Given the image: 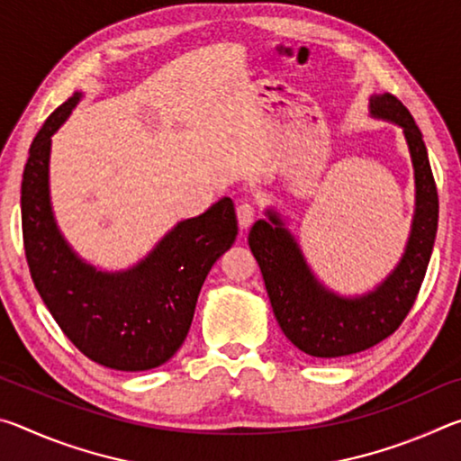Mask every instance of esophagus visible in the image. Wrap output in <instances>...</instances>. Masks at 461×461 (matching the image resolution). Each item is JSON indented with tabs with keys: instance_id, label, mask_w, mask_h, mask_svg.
Returning <instances> with one entry per match:
<instances>
[{
	"instance_id": "1",
	"label": "esophagus",
	"mask_w": 461,
	"mask_h": 461,
	"mask_svg": "<svg viewBox=\"0 0 461 461\" xmlns=\"http://www.w3.org/2000/svg\"><path fill=\"white\" fill-rule=\"evenodd\" d=\"M236 212H238V223H240V228H241V230H246L248 225L254 221V217H256V207L252 205V203L244 199V201H240V203H238V209H236Z\"/></svg>"
}]
</instances>
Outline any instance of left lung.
<instances>
[{"label":"left lung","mask_w":461,"mask_h":461,"mask_svg":"<svg viewBox=\"0 0 461 461\" xmlns=\"http://www.w3.org/2000/svg\"><path fill=\"white\" fill-rule=\"evenodd\" d=\"M370 115L401 126L415 168V217L404 254L396 268L374 291L339 296L319 283L291 231L276 212L249 230V248L280 330L301 352L313 357H341L364 352L399 330L431 260L439 197L429 165L423 134L407 107L390 93L370 97Z\"/></svg>","instance_id":"left-lung-1"}]
</instances>
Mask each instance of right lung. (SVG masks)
<instances>
[{
    "mask_svg": "<svg viewBox=\"0 0 461 461\" xmlns=\"http://www.w3.org/2000/svg\"><path fill=\"white\" fill-rule=\"evenodd\" d=\"M81 93L54 109L38 131L22 178V233L36 291L62 333L105 368L140 372L168 362L183 346L207 272L238 236L223 197L176 223L134 268L101 272L77 256L54 221L49 193L50 136Z\"/></svg>",
    "mask_w": 461,
    "mask_h": 461,
    "instance_id": "1",
    "label": "right lung"
}]
</instances>
